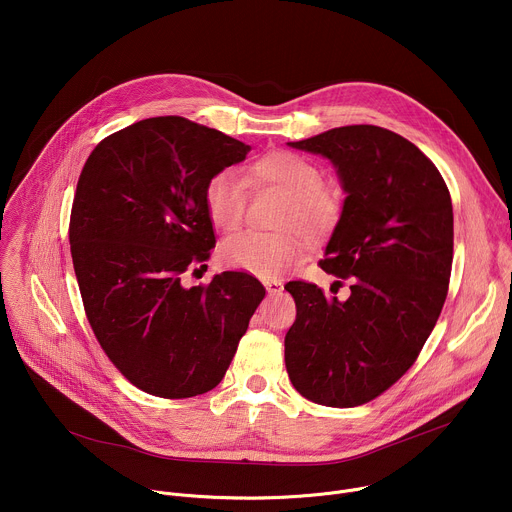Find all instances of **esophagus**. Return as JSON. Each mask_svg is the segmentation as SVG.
<instances>
[{
  "label": "esophagus",
  "instance_id": "esophagus-1",
  "mask_svg": "<svg viewBox=\"0 0 512 512\" xmlns=\"http://www.w3.org/2000/svg\"><path fill=\"white\" fill-rule=\"evenodd\" d=\"M263 283H265V289H267L269 296H279L283 291V283L279 279H265Z\"/></svg>",
  "mask_w": 512,
  "mask_h": 512
}]
</instances>
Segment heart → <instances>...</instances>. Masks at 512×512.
I'll list each match as a JSON object with an SVG mask.
<instances>
[{
    "label": "heart",
    "mask_w": 512,
    "mask_h": 512,
    "mask_svg": "<svg viewBox=\"0 0 512 512\" xmlns=\"http://www.w3.org/2000/svg\"><path fill=\"white\" fill-rule=\"evenodd\" d=\"M245 186L273 188L287 196L277 221L283 233H243L225 241L218 259L227 269L249 271L265 279L277 277L306 259L310 251L307 234L312 241H322L340 221V196L324 186L322 170L300 154L279 150L251 162L243 180L223 170L206 182L204 208L218 231L235 233L241 227L247 208Z\"/></svg>",
    "instance_id": "1"
}]
</instances>
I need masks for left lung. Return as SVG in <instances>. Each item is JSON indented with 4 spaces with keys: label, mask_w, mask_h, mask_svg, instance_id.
<instances>
[{
    "label": "left lung",
    "mask_w": 512,
    "mask_h": 512,
    "mask_svg": "<svg viewBox=\"0 0 512 512\" xmlns=\"http://www.w3.org/2000/svg\"><path fill=\"white\" fill-rule=\"evenodd\" d=\"M287 145L336 168L346 198L320 265L352 275L346 302L314 283L285 285L298 308L285 334L287 375L318 405L356 407L407 373L440 318L454 257L452 198L417 145L377 125Z\"/></svg>",
    "instance_id": "left-lung-1"
}]
</instances>
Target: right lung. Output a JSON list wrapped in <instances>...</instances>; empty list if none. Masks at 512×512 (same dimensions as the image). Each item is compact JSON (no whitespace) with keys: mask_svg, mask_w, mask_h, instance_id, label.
Segmentation results:
<instances>
[{"mask_svg":"<svg viewBox=\"0 0 512 512\" xmlns=\"http://www.w3.org/2000/svg\"><path fill=\"white\" fill-rule=\"evenodd\" d=\"M249 145L190 119L137 121L89 156L70 212V253L89 324L137 389L202 395L223 381L265 287L243 271L186 287L214 247L204 186Z\"/></svg>","mask_w":512,"mask_h":512,"instance_id":"1","label":"right lung"}]
</instances>
